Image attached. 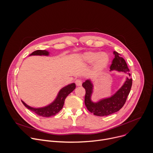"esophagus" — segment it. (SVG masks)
Wrapping results in <instances>:
<instances>
[{
  "mask_svg": "<svg viewBox=\"0 0 153 153\" xmlns=\"http://www.w3.org/2000/svg\"><path fill=\"white\" fill-rule=\"evenodd\" d=\"M75 83H76V85L79 86H81V85H82V80H80V79H77V80L75 81Z\"/></svg>",
  "mask_w": 153,
  "mask_h": 153,
  "instance_id": "1",
  "label": "esophagus"
}]
</instances>
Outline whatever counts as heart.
Segmentation results:
<instances>
[{"label": "heart", "instance_id": "heart-1", "mask_svg": "<svg viewBox=\"0 0 153 153\" xmlns=\"http://www.w3.org/2000/svg\"><path fill=\"white\" fill-rule=\"evenodd\" d=\"M81 60L85 64L93 63L92 69L94 72H99L105 68L110 62V56L106 53L90 51L80 56Z\"/></svg>", "mask_w": 153, "mask_h": 153}]
</instances>
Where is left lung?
<instances>
[{"label": "left lung", "mask_w": 153, "mask_h": 153, "mask_svg": "<svg viewBox=\"0 0 153 153\" xmlns=\"http://www.w3.org/2000/svg\"><path fill=\"white\" fill-rule=\"evenodd\" d=\"M114 54L115 57L110 67V71H116L128 74L122 86L114 94L94 102L91 99L94 93V84L92 80L90 79H86L82 83V86L86 91L85 104L87 109L96 116H108L119 111L124 105L131 88L132 79L129 78L131 74L129 73V70L125 60L117 52L114 51Z\"/></svg>", "instance_id": "obj_1"}]
</instances>
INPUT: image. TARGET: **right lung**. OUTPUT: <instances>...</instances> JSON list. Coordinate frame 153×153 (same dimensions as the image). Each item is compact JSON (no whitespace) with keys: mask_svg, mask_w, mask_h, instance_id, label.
<instances>
[{"mask_svg":"<svg viewBox=\"0 0 153 153\" xmlns=\"http://www.w3.org/2000/svg\"><path fill=\"white\" fill-rule=\"evenodd\" d=\"M31 56H49L50 52L47 50H37L30 54ZM76 88V84L72 83L63 86L59 91L55 99L50 104L42 107L34 108L29 106L22 100V102L28 110L35 113L36 114L42 117H51L57 114L63 108L66 97Z\"/></svg>","mask_w":153,"mask_h":153,"instance_id":"obj_1","label":"right lung"}]
</instances>
